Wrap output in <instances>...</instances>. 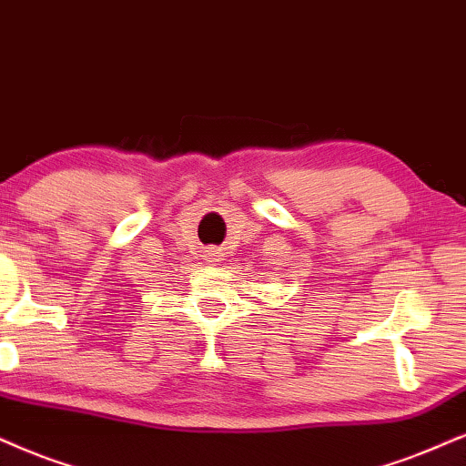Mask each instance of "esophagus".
<instances>
[{
  "instance_id": "obj_1",
  "label": "esophagus",
  "mask_w": 466,
  "mask_h": 466,
  "mask_svg": "<svg viewBox=\"0 0 466 466\" xmlns=\"http://www.w3.org/2000/svg\"><path fill=\"white\" fill-rule=\"evenodd\" d=\"M204 258L208 262H219L221 260V249H219V247H208V249L204 251Z\"/></svg>"
}]
</instances>
